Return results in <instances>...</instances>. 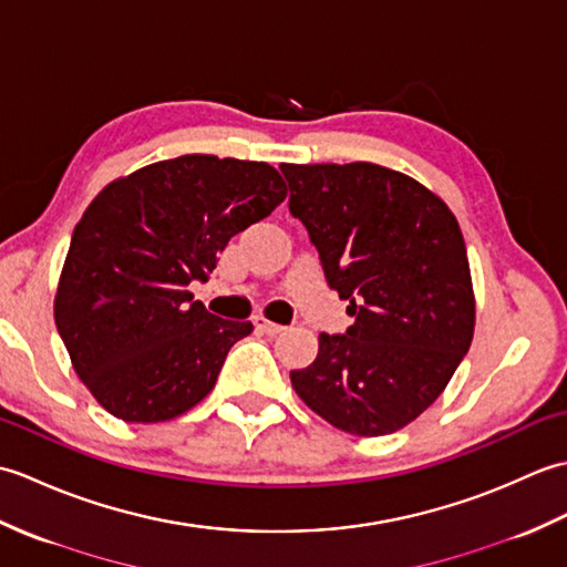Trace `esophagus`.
<instances>
[{
    "label": "esophagus",
    "instance_id": "obj_1",
    "mask_svg": "<svg viewBox=\"0 0 567 567\" xmlns=\"http://www.w3.org/2000/svg\"><path fill=\"white\" fill-rule=\"evenodd\" d=\"M252 323H256V329H260L262 333H268V336H277V333L285 331V327H280V323H275V321L265 319V317H256V319H252Z\"/></svg>",
    "mask_w": 567,
    "mask_h": 567
}]
</instances>
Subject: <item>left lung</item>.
Here are the masks:
<instances>
[{"label": "left lung", "mask_w": 567, "mask_h": 567, "mask_svg": "<svg viewBox=\"0 0 567 567\" xmlns=\"http://www.w3.org/2000/svg\"><path fill=\"white\" fill-rule=\"evenodd\" d=\"M331 290L355 317L292 370L302 402L353 436H388L439 400L473 341L475 297L453 212L375 163L280 165Z\"/></svg>", "instance_id": "1"}]
</instances>
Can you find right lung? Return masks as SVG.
Here are the masks:
<instances>
[{
    "instance_id": "obj_1",
    "label": "right lung",
    "mask_w": 567,
    "mask_h": 567,
    "mask_svg": "<svg viewBox=\"0 0 567 567\" xmlns=\"http://www.w3.org/2000/svg\"><path fill=\"white\" fill-rule=\"evenodd\" d=\"M285 197L268 163L195 153L118 177L92 199L53 311L72 368L106 412L158 424L214 390L252 323L209 315L187 287Z\"/></svg>"
}]
</instances>
